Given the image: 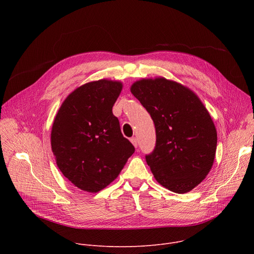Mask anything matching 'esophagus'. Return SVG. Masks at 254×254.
Masks as SVG:
<instances>
[{
    "mask_svg": "<svg viewBox=\"0 0 254 254\" xmlns=\"http://www.w3.org/2000/svg\"><path fill=\"white\" fill-rule=\"evenodd\" d=\"M130 141H131V143L133 144V146L136 148L137 147V139H136V137H131L130 138Z\"/></svg>",
    "mask_w": 254,
    "mask_h": 254,
    "instance_id": "obj_1",
    "label": "esophagus"
}]
</instances>
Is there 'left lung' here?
<instances>
[{"label": "left lung", "mask_w": 254, "mask_h": 254, "mask_svg": "<svg viewBox=\"0 0 254 254\" xmlns=\"http://www.w3.org/2000/svg\"><path fill=\"white\" fill-rule=\"evenodd\" d=\"M130 92L155 124L156 148L146 160L157 182L178 194L190 192L215 159L217 131L207 108L193 90L165 77L139 79Z\"/></svg>", "instance_id": "left-lung-1"}]
</instances>
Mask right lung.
Masks as SVG:
<instances>
[{
  "label": "right lung",
  "instance_id": "1",
  "mask_svg": "<svg viewBox=\"0 0 254 254\" xmlns=\"http://www.w3.org/2000/svg\"><path fill=\"white\" fill-rule=\"evenodd\" d=\"M123 83L99 79L80 85L62 102L51 129L57 167L75 187L96 193L115 181L134 153L113 106Z\"/></svg>",
  "mask_w": 254,
  "mask_h": 254
}]
</instances>
